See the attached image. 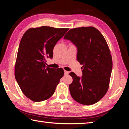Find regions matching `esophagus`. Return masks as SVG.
<instances>
[{
	"mask_svg": "<svg viewBox=\"0 0 129 129\" xmlns=\"http://www.w3.org/2000/svg\"><path fill=\"white\" fill-rule=\"evenodd\" d=\"M64 73H65V75H68V74H69V72H68V71H66V70H64Z\"/></svg>",
	"mask_w": 129,
	"mask_h": 129,
	"instance_id": "obj_1",
	"label": "esophagus"
}]
</instances>
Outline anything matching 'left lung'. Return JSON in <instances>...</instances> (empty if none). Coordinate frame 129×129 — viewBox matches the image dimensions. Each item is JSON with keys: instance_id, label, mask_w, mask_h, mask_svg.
<instances>
[{"instance_id": "obj_1", "label": "left lung", "mask_w": 129, "mask_h": 129, "mask_svg": "<svg viewBox=\"0 0 129 129\" xmlns=\"http://www.w3.org/2000/svg\"><path fill=\"white\" fill-rule=\"evenodd\" d=\"M78 49L77 60L83 65V76L74 73L69 85L74 100L83 105L98 102L106 94L109 87L113 61L106 40L94 27H81L69 30L64 37Z\"/></svg>"}]
</instances>
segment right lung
Here are the masks:
<instances>
[{"instance_id": "1", "label": "right lung", "mask_w": 129, "mask_h": 129, "mask_svg": "<svg viewBox=\"0 0 129 129\" xmlns=\"http://www.w3.org/2000/svg\"><path fill=\"white\" fill-rule=\"evenodd\" d=\"M69 28L43 26L30 28L19 44L15 64V78L23 94L40 102L54 94L64 74L62 68L46 66V59L53 56V49Z\"/></svg>"}]
</instances>
